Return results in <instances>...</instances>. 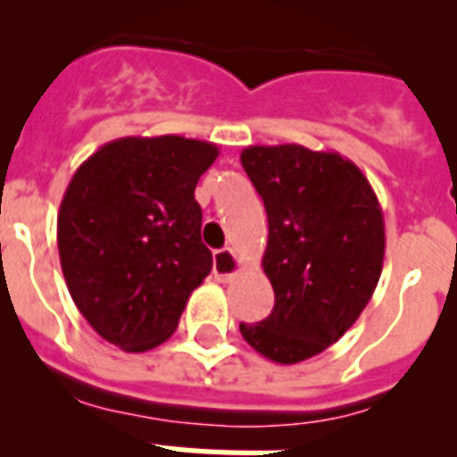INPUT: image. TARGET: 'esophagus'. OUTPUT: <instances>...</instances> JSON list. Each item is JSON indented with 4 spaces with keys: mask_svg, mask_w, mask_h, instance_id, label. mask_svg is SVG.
<instances>
[{
    "mask_svg": "<svg viewBox=\"0 0 457 457\" xmlns=\"http://www.w3.org/2000/svg\"><path fill=\"white\" fill-rule=\"evenodd\" d=\"M240 270V263H237V258L233 256L231 249H220L215 253V263H212V274H215L217 281L226 284V281H231L233 277Z\"/></svg>",
    "mask_w": 457,
    "mask_h": 457,
    "instance_id": "1",
    "label": "esophagus"
}]
</instances>
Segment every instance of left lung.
Masks as SVG:
<instances>
[{
  "label": "left lung",
  "instance_id": "left-lung-1",
  "mask_svg": "<svg viewBox=\"0 0 457 457\" xmlns=\"http://www.w3.org/2000/svg\"><path fill=\"white\" fill-rule=\"evenodd\" d=\"M240 162L265 204L263 270L274 309L245 341L277 364L320 354L348 332L382 274L385 217L359 167L300 144L249 146Z\"/></svg>",
  "mask_w": 457,
  "mask_h": 457
}]
</instances>
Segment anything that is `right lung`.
Returning a JSON list of instances; mask_svg holds the SVG:
<instances>
[{
    "instance_id": "right-lung-1",
    "label": "right lung",
    "mask_w": 457,
    "mask_h": 457,
    "mask_svg": "<svg viewBox=\"0 0 457 457\" xmlns=\"http://www.w3.org/2000/svg\"><path fill=\"white\" fill-rule=\"evenodd\" d=\"M215 144L179 135L123 137L79 164L56 217L71 297L125 353H146L179 327L212 270L194 189Z\"/></svg>"
}]
</instances>
